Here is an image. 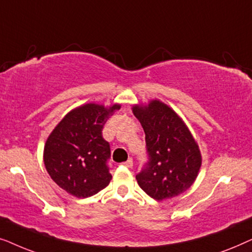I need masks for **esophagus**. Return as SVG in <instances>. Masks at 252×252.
Here are the masks:
<instances>
[{
	"mask_svg": "<svg viewBox=\"0 0 252 252\" xmlns=\"http://www.w3.org/2000/svg\"><path fill=\"white\" fill-rule=\"evenodd\" d=\"M123 165H124V166L128 167V168H130V167H133V159H132V158H128V160L124 161V163H123Z\"/></svg>",
	"mask_w": 252,
	"mask_h": 252,
	"instance_id": "34e87169",
	"label": "esophagus"
}]
</instances>
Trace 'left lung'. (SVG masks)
<instances>
[{"label": "left lung", "instance_id": "left-lung-1", "mask_svg": "<svg viewBox=\"0 0 252 252\" xmlns=\"http://www.w3.org/2000/svg\"><path fill=\"white\" fill-rule=\"evenodd\" d=\"M133 113L143 127L148 153V163L136 174L141 189L157 201L185 192L202 164L190 130L174 110L158 99L134 105Z\"/></svg>", "mask_w": 252, "mask_h": 252}]
</instances>
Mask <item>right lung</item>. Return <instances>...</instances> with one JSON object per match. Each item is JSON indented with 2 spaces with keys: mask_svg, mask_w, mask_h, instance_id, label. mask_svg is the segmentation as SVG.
<instances>
[{
  "mask_svg": "<svg viewBox=\"0 0 252 252\" xmlns=\"http://www.w3.org/2000/svg\"><path fill=\"white\" fill-rule=\"evenodd\" d=\"M120 109L88 103L75 108L58 123L47 139L43 161L50 178L68 194L86 198L110 184L108 167L111 155L103 139L106 120Z\"/></svg>",
  "mask_w": 252,
  "mask_h": 252,
  "instance_id": "add662e5",
  "label": "right lung"
}]
</instances>
